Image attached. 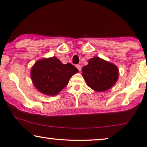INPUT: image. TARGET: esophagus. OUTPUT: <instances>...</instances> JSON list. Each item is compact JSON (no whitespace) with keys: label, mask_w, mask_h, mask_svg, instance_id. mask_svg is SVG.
<instances>
[{"label":"esophagus","mask_w":147,"mask_h":147,"mask_svg":"<svg viewBox=\"0 0 147 147\" xmlns=\"http://www.w3.org/2000/svg\"><path fill=\"white\" fill-rule=\"evenodd\" d=\"M76 67L78 68V69L79 70V71H81V69H82L81 65H76Z\"/></svg>","instance_id":"esophagus-1"}]
</instances>
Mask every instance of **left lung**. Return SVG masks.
I'll return each instance as SVG.
<instances>
[{
  "label": "left lung",
  "instance_id": "left-lung-1",
  "mask_svg": "<svg viewBox=\"0 0 147 147\" xmlns=\"http://www.w3.org/2000/svg\"><path fill=\"white\" fill-rule=\"evenodd\" d=\"M82 68L86 84L96 92H104L113 86L118 78V69L114 64L98 57L88 60Z\"/></svg>",
  "mask_w": 147,
  "mask_h": 147
}]
</instances>
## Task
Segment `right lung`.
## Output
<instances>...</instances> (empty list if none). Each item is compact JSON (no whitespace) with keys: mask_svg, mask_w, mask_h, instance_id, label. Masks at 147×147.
Segmentation results:
<instances>
[{"mask_svg":"<svg viewBox=\"0 0 147 147\" xmlns=\"http://www.w3.org/2000/svg\"><path fill=\"white\" fill-rule=\"evenodd\" d=\"M78 69L71 63L63 64L55 57L40 59L31 68V77L35 87L47 96H55L66 86Z\"/></svg>","mask_w":147,"mask_h":147,"instance_id":"obj_1","label":"right lung"}]
</instances>
